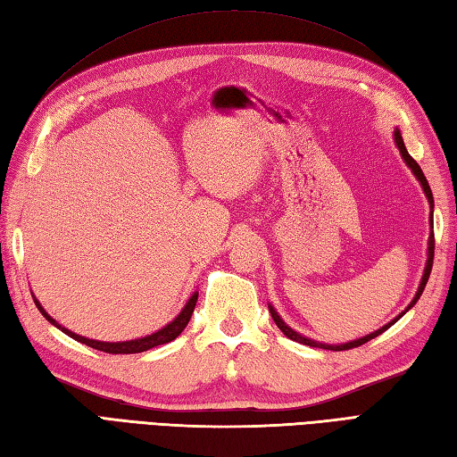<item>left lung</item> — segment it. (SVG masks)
<instances>
[{
  "instance_id": "1",
  "label": "left lung",
  "mask_w": 457,
  "mask_h": 457,
  "mask_svg": "<svg viewBox=\"0 0 457 457\" xmlns=\"http://www.w3.org/2000/svg\"><path fill=\"white\" fill-rule=\"evenodd\" d=\"M395 144H396V147H398L400 155H403L404 163H406L408 167H411V171L414 173L416 179L420 181V185H422V191H424L426 199H428V204H430V237H428V258H426V266H424V272H422V280H420V284H418V290H416V294H414V297H412V302L406 305V310H404L403 313H398L393 321H388V323H386V325H383V328H380V329L372 331V333H369V335H362V337H359V339H353V341H347V343H341V345H328V343L313 341V339H310V337H305V335L297 333L295 329H292V328H290V325H286V321L280 318V313H278V312L274 310V305H272V303H268V310H270V313H272V320H274V323L278 325V329H280V331L286 335V337H290L292 341L303 343V345H310V347L328 349V351H347V349H353V347H359V345H362V343H367V341H370V339L378 337L380 333H385V331L390 328V325H395L400 318H403V315H404L408 310H412V307L416 305V302H418V300H420V295H422L424 287H426V284H428V278H430V272H432V262H434V230H432V228H434V197H432V189H430V185H428L426 177H424V173H422V170H420V165H418V163L412 160V155L408 154L406 145H404V139H403V134H400V129H398V128H395Z\"/></svg>"
}]
</instances>
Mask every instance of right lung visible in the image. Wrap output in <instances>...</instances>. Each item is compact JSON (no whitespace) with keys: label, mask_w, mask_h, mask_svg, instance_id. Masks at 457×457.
<instances>
[{"label":"right lung","mask_w":457,"mask_h":457,"mask_svg":"<svg viewBox=\"0 0 457 457\" xmlns=\"http://www.w3.org/2000/svg\"><path fill=\"white\" fill-rule=\"evenodd\" d=\"M197 297H199V292H193L189 300L185 302V305L181 307V312L177 313L170 323L163 325L162 329H157V331H154L150 335H145V337H137V339H129V341H96V339L82 337V335L72 333L71 329L62 328L61 323L54 321L51 315L45 312V307L39 303V300H37V297H33V300H35L37 310L43 313V318L49 321L51 325H54V328H57V329H61L64 335H69V337H72L74 341L85 343V345H88L92 349L112 353V355H129V353H144L147 349H154L157 345H163V343L173 341L175 337H179L181 331L187 328V323H189L191 315H193V310H195V303H197Z\"/></svg>","instance_id":"add662e5"}]
</instances>
